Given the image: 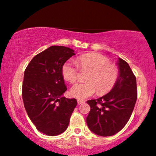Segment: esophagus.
Wrapping results in <instances>:
<instances>
[{"mask_svg":"<svg viewBox=\"0 0 156 156\" xmlns=\"http://www.w3.org/2000/svg\"><path fill=\"white\" fill-rule=\"evenodd\" d=\"M85 101H83V100H78V105H80V104H83V103H84Z\"/></svg>","mask_w":156,"mask_h":156,"instance_id":"obj_1","label":"esophagus"}]
</instances>
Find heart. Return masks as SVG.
Returning a JSON list of instances; mask_svg holds the SVG:
<instances>
[{"instance_id": "heart-1", "label": "heart", "mask_w": 156, "mask_h": 156, "mask_svg": "<svg viewBox=\"0 0 156 156\" xmlns=\"http://www.w3.org/2000/svg\"><path fill=\"white\" fill-rule=\"evenodd\" d=\"M79 68L82 71L90 70L86 76V83L75 85L70 94L77 99L83 100L94 95L98 90L101 95L108 93L115 86L119 76V70L110 60L98 53H86L77 59V63L68 61L62 67L64 79L74 83L79 77Z\"/></svg>"}]
</instances>
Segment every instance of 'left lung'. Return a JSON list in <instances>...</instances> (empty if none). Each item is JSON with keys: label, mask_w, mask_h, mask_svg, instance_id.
Wrapping results in <instances>:
<instances>
[{"label": "left lung", "mask_w": 156, "mask_h": 156, "mask_svg": "<svg viewBox=\"0 0 156 156\" xmlns=\"http://www.w3.org/2000/svg\"><path fill=\"white\" fill-rule=\"evenodd\" d=\"M119 76L111 92L87 103L89 129L98 136H111L124 128L133 111L138 96L136 78L127 62L118 60Z\"/></svg>", "instance_id": "left-lung-1"}]
</instances>
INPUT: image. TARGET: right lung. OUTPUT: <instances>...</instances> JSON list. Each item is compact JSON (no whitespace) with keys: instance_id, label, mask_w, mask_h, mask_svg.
<instances>
[{"instance_id":"1","label":"right lung","mask_w":156,"mask_h":156,"mask_svg":"<svg viewBox=\"0 0 156 156\" xmlns=\"http://www.w3.org/2000/svg\"><path fill=\"white\" fill-rule=\"evenodd\" d=\"M73 50L53 45L37 54L24 72L22 97L29 118L38 130L47 136H58L67 129L77 105L76 98H66L67 90L62 67Z\"/></svg>"}]
</instances>
